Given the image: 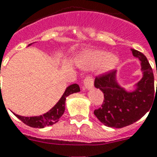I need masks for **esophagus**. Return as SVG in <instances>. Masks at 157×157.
<instances>
[{
	"label": "esophagus",
	"instance_id": "esophagus-1",
	"mask_svg": "<svg viewBox=\"0 0 157 157\" xmlns=\"http://www.w3.org/2000/svg\"><path fill=\"white\" fill-rule=\"evenodd\" d=\"M83 85H84V87L86 89H91L94 86V79L91 76H86L85 77L84 80H83Z\"/></svg>",
	"mask_w": 157,
	"mask_h": 157
}]
</instances>
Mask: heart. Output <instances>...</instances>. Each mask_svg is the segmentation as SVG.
I'll return each mask as SVG.
<instances>
[{"label":"heart","instance_id":"1","mask_svg":"<svg viewBox=\"0 0 157 157\" xmlns=\"http://www.w3.org/2000/svg\"><path fill=\"white\" fill-rule=\"evenodd\" d=\"M78 63L84 69H94L102 64V71H109L117 66L118 58L102 50H86L78 56Z\"/></svg>","mask_w":157,"mask_h":157}]
</instances>
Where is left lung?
<instances>
[{
    "label": "left lung",
    "instance_id": "1",
    "mask_svg": "<svg viewBox=\"0 0 157 157\" xmlns=\"http://www.w3.org/2000/svg\"><path fill=\"white\" fill-rule=\"evenodd\" d=\"M133 55L141 61L144 76L138 82L137 89L127 92L116 82L115 71L101 74L95 79V86L104 93L101 107L94 114L104 125L109 127L122 128L131 125L148 112L154 100V75L147 57L142 52L131 49Z\"/></svg>",
    "mask_w": 157,
    "mask_h": 157
}]
</instances>
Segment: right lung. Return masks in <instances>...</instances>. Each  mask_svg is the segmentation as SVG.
I'll use <instances>...</instances> for the list:
<instances>
[{"label":"right lung","mask_w":157,"mask_h":157,"mask_svg":"<svg viewBox=\"0 0 157 157\" xmlns=\"http://www.w3.org/2000/svg\"><path fill=\"white\" fill-rule=\"evenodd\" d=\"M78 91H80V88L78 84H72L66 88V91L64 92L63 96H61V98L57 103V105L48 112L40 116L29 117L19 116L17 114H14V115L23 123L34 128H44L45 126H52L53 124L57 123L59 121V118L62 116V114L65 112V103H66V97L70 96L71 94L78 92Z\"/></svg>","instance_id":"right-lung-1"}]
</instances>
